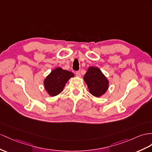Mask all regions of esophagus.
I'll list each match as a JSON object with an SVG mask.
<instances>
[{
    "label": "esophagus",
    "mask_w": 152,
    "mask_h": 152,
    "mask_svg": "<svg viewBox=\"0 0 152 152\" xmlns=\"http://www.w3.org/2000/svg\"><path fill=\"white\" fill-rule=\"evenodd\" d=\"M76 76H78V77L81 76V73H80V71L76 72Z\"/></svg>",
    "instance_id": "esophagus-1"
}]
</instances>
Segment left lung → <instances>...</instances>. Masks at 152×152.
I'll list each match as a JSON object with an SVG mask.
<instances>
[{"mask_svg": "<svg viewBox=\"0 0 152 152\" xmlns=\"http://www.w3.org/2000/svg\"><path fill=\"white\" fill-rule=\"evenodd\" d=\"M83 79L87 85L89 92L93 96L99 97L107 91L108 81L98 68L89 67Z\"/></svg>", "mask_w": 152, "mask_h": 152, "instance_id": "left-lung-1", "label": "left lung"}]
</instances>
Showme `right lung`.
<instances>
[{
    "label": "right lung",
    "mask_w": 152,
    "mask_h": 152,
    "mask_svg": "<svg viewBox=\"0 0 152 152\" xmlns=\"http://www.w3.org/2000/svg\"><path fill=\"white\" fill-rule=\"evenodd\" d=\"M75 75L61 68H56L50 72L44 80V87L48 94L51 96L59 94L67 81Z\"/></svg>",
    "instance_id": "obj_1"
}]
</instances>
